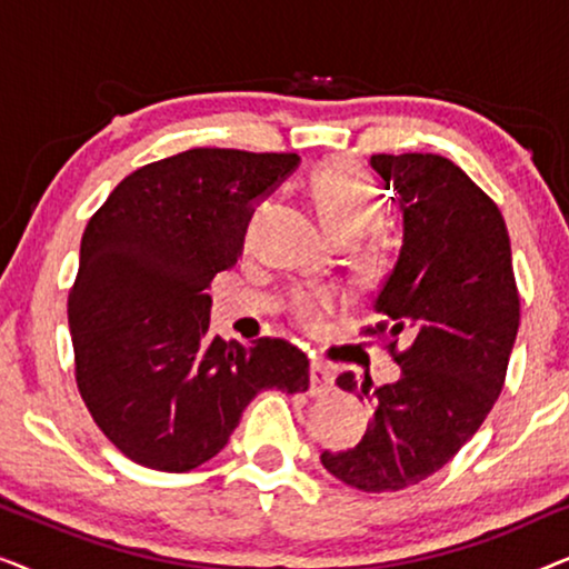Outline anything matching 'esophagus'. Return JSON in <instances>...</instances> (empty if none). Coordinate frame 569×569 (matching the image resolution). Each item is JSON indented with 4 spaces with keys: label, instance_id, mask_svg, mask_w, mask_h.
Masks as SVG:
<instances>
[{
    "label": "esophagus",
    "instance_id": "obj_1",
    "mask_svg": "<svg viewBox=\"0 0 569 569\" xmlns=\"http://www.w3.org/2000/svg\"><path fill=\"white\" fill-rule=\"evenodd\" d=\"M333 391V372L321 362L310 365V396L321 399Z\"/></svg>",
    "mask_w": 569,
    "mask_h": 569
}]
</instances>
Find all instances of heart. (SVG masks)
Wrapping results in <instances>:
<instances>
[{"label": "heart", "mask_w": 569, "mask_h": 569, "mask_svg": "<svg viewBox=\"0 0 569 569\" xmlns=\"http://www.w3.org/2000/svg\"><path fill=\"white\" fill-rule=\"evenodd\" d=\"M310 197L318 220L331 238H362L378 222L383 209L372 178L357 162L345 158L326 160L310 173ZM329 306L331 298L326 292H298L290 302L300 323L316 321L318 313Z\"/></svg>", "instance_id": "b5f03b06"}]
</instances>
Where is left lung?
<instances>
[{"label": "left lung", "mask_w": 569, "mask_h": 569, "mask_svg": "<svg viewBox=\"0 0 569 569\" xmlns=\"http://www.w3.org/2000/svg\"><path fill=\"white\" fill-rule=\"evenodd\" d=\"M403 217V243L372 300L383 333L407 345L401 376L376 388L355 372L341 391L370 401L365 438L323 450V469L362 492H396L442 469L479 430L502 391L516 345L520 300L500 209L440 154H372Z\"/></svg>", "instance_id": "8db88e82"}]
</instances>
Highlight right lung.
Masks as SVG:
<instances>
[{"label": "right lung", "mask_w": 569, "mask_h": 569, "mask_svg": "<svg viewBox=\"0 0 569 569\" xmlns=\"http://www.w3.org/2000/svg\"><path fill=\"white\" fill-rule=\"evenodd\" d=\"M298 154L197 147L134 170L92 214L67 313L77 388L123 456L181 473L228 446L267 388L308 391L284 339L209 337L207 287L236 267L256 201Z\"/></svg>", "instance_id": "1"}]
</instances>
